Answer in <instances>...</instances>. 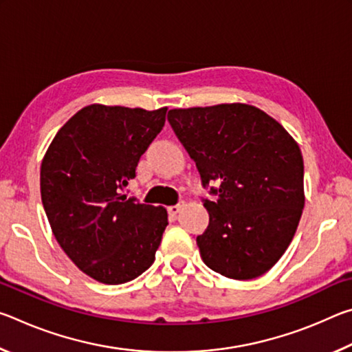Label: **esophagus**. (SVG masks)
I'll return each mask as SVG.
<instances>
[{
  "label": "esophagus",
  "instance_id": "esophagus-1",
  "mask_svg": "<svg viewBox=\"0 0 352 352\" xmlns=\"http://www.w3.org/2000/svg\"><path fill=\"white\" fill-rule=\"evenodd\" d=\"M183 206H184V201L180 200V201H178V204H175V205H170V206L168 208V211H169V214H172V216H175L177 212H180V210H182Z\"/></svg>",
  "mask_w": 352,
  "mask_h": 352
}]
</instances>
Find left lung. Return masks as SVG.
<instances>
[{"label": "left lung", "instance_id": "1", "mask_svg": "<svg viewBox=\"0 0 352 352\" xmlns=\"http://www.w3.org/2000/svg\"><path fill=\"white\" fill-rule=\"evenodd\" d=\"M168 121L194 160L210 225L197 236L211 270L231 279L269 272L287 250L305 208V164L296 141L253 105L174 109Z\"/></svg>", "mask_w": 352, "mask_h": 352}]
</instances>
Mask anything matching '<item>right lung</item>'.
Wrapping results in <instances>:
<instances>
[{
  "instance_id": "1",
  "label": "right lung",
  "mask_w": 352,
  "mask_h": 352,
  "mask_svg": "<svg viewBox=\"0 0 352 352\" xmlns=\"http://www.w3.org/2000/svg\"><path fill=\"white\" fill-rule=\"evenodd\" d=\"M166 111L83 107L58 130L41 162V201L52 233L99 283L132 281L155 261L168 211L127 199L122 189L162 132Z\"/></svg>"
}]
</instances>
